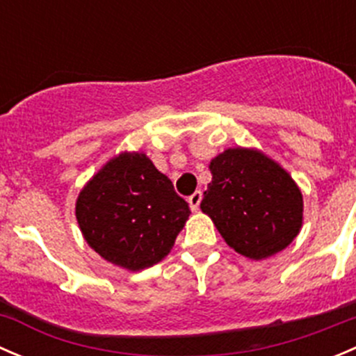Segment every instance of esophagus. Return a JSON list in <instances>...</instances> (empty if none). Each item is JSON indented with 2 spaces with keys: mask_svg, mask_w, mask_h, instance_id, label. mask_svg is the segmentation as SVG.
Masks as SVG:
<instances>
[{
  "mask_svg": "<svg viewBox=\"0 0 356 356\" xmlns=\"http://www.w3.org/2000/svg\"><path fill=\"white\" fill-rule=\"evenodd\" d=\"M201 198H203V195H201V191H196V193H193V195L189 196V198H188L189 208H191L193 211H196V210H198V208H200Z\"/></svg>",
  "mask_w": 356,
  "mask_h": 356,
  "instance_id": "34e87169",
  "label": "esophagus"
}]
</instances>
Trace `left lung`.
I'll return each mask as SVG.
<instances>
[{
	"label": "left lung",
	"instance_id": "8db88e82",
	"mask_svg": "<svg viewBox=\"0 0 356 356\" xmlns=\"http://www.w3.org/2000/svg\"><path fill=\"white\" fill-rule=\"evenodd\" d=\"M201 211L250 260L286 250L303 225V195L289 172L257 148H227L210 161Z\"/></svg>",
	"mask_w": 356,
	"mask_h": 356
}]
</instances>
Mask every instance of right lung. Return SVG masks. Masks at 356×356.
I'll use <instances>...</instances> for the list:
<instances>
[{
    "mask_svg": "<svg viewBox=\"0 0 356 356\" xmlns=\"http://www.w3.org/2000/svg\"><path fill=\"white\" fill-rule=\"evenodd\" d=\"M189 213L170 179L143 152L110 158L75 201L86 243L103 260L131 272L163 260Z\"/></svg>",
    "mask_w": 356,
    "mask_h": 356,
    "instance_id": "right-lung-1",
    "label": "right lung"
}]
</instances>
